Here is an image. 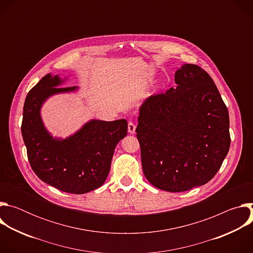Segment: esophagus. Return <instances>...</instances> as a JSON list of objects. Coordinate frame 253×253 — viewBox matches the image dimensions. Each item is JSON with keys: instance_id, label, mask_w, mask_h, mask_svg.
I'll list each match as a JSON object with an SVG mask.
<instances>
[{"instance_id": "1", "label": "esophagus", "mask_w": 253, "mask_h": 253, "mask_svg": "<svg viewBox=\"0 0 253 253\" xmlns=\"http://www.w3.org/2000/svg\"><path fill=\"white\" fill-rule=\"evenodd\" d=\"M135 131H136V125H135L133 122L130 121V122L128 123V132H129L130 134H134Z\"/></svg>"}]
</instances>
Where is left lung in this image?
Instances as JSON below:
<instances>
[{"mask_svg": "<svg viewBox=\"0 0 253 253\" xmlns=\"http://www.w3.org/2000/svg\"><path fill=\"white\" fill-rule=\"evenodd\" d=\"M175 88L150 96L139 109L137 139L143 173L161 190L182 192L206 184L230 147L229 115L207 72L184 64Z\"/></svg>", "mask_w": 253, "mask_h": 253, "instance_id": "obj_1", "label": "left lung"}]
</instances>
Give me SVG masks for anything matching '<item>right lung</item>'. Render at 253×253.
Masks as SVG:
<instances>
[{"label": "right lung", "mask_w": 253, "mask_h": 253, "mask_svg": "<svg viewBox=\"0 0 253 253\" xmlns=\"http://www.w3.org/2000/svg\"><path fill=\"white\" fill-rule=\"evenodd\" d=\"M67 77L47 74L28 93L23 111L22 135L33 171L45 183L67 193L84 194L103 185L109 174L116 145L127 135L125 119H92L77 132L53 137L41 117V108L51 96L78 91L59 87Z\"/></svg>", "instance_id": "right-lung-1"}]
</instances>
